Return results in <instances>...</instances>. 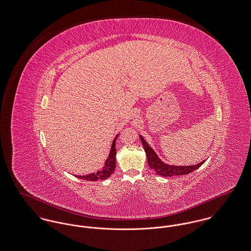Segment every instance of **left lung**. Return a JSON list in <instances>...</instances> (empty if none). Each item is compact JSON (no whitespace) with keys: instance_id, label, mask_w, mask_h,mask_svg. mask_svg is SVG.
<instances>
[{"instance_id":"8db88e82","label":"left lung","mask_w":251,"mask_h":251,"mask_svg":"<svg viewBox=\"0 0 251 251\" xmlns=\"http://www.w3.org/2000/svg\"><path fill=\"white\" fill-rule=\"evenodd\" d=\"M141 143L145 150L146 155H147L148 164L151 169H152L156 175L164 177L175 176H185L192 173L193 171L197 170L199 167H201L205 160L197 165L192 166H175V165H169L163 162L162 160L158 157V155L155 153V151L151 148V146L145 141V139L139 134Z\"/></svg>"}]
</instances>
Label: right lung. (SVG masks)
<instances>
[{"label": "right lung", "mask_w": 251, "mask_h": 251, "mask_svg": "<svg viewBox=\"0 0 251 251\" xmlns=\"http://www.w3.org/2000/svg\"><path fill=\"white\" fill-rule=\"evenodd\" d=\"M118 137V133L116 135L115 139L113 140V144L111 147V151L109 152V156L107 157L106 161L104 163V166L100 171H98L97 173H93L87 176H75V177L79 179H84L87 181H98V180H104L108 177L111 176L116 169V140Z\"/></svg>", "instance_id": "obj_1"}]
</instances>
